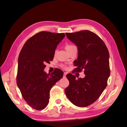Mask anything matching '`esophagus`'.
I'll return each mask as SVG.
<instances>
[{"instance_id":"1","label":"esophagus","mask_w":127,"mask_h":127,"mask_svg":"<svg viewBox=\"0 0 127 127\" xmlns=\"http://www.w3.org/2000/svg\"><path fill=\"white\" fill-rule=\"evenodd\" d=\"M67 74V72H64V77H65L66 76Z\"/></svg>"}]
</instances>
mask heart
<instances>
[{"mask_svg":"<svg viewBox=\"0 0 127 127\" xmlns=\"http://www.w3.org/2000/svg\"><path fill=\"white\" fill-rule=\"evenodd\" d=\"M75 47V45H67L66 47V50H67V49H70V48H72V47Z\"/></svg>","mask_w":127,"mask_h":127,"instance_id":"heart-1","label":"heart"}]
</instances>
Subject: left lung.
Instances as JSON below:
<instances>
[{
	"label": "left lung",
	"instance_id": "obj_1",
	"mask_svg": "<svg viewBox=\"0 0 127 127\" xmlns=\"http://www.w3.org/2000/svg\"><path fill=\"white\" fill-rule=\"evenodd\" d=\"M66 35L78 49L77 59L74 61L77 67L75 71L84 69L85 77L76 79L75 75L67 74L69 85L65 93L75 105L87 106L97 100L107 86L110 75L109 51L101 38L90 31Z\"/></svg>",
	"mask_w": 127,
	"mask_h": 127
}]
</instances>
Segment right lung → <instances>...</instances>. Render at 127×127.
<instances>
[{
    "instance_id": "add662e5",
    "label": "right lung",
    "mask_w": 127,
    "mask_h": 127,
    "mask_svg": "<svg viewBox=\"0 0 127 127\" xmlns=\"http://www.w3.org/2000/svg\"><path fill=\"white\" fill-rule=\"evenodd\" d=\"M64 36V33L39 32L25 42L19 55L17 85L25 101L34 109L42 110L48 105L50 91L63 78L64 72L59 69L51 75L44 69Z\"/></svg>"
}]
</instances>
